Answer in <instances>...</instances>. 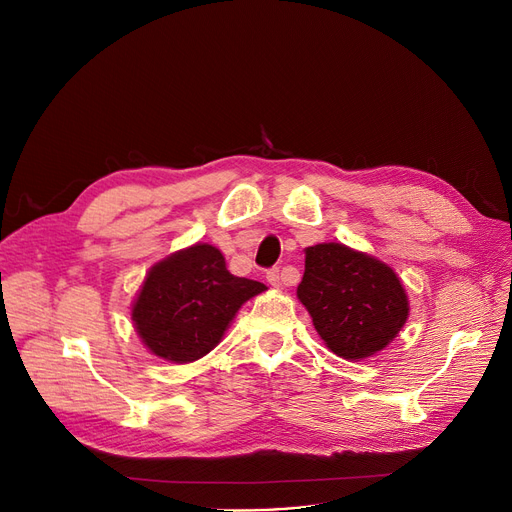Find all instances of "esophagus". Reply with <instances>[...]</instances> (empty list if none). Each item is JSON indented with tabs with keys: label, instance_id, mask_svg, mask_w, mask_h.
I'll return each instance as SVG.
<instances>
[{
	"label": "esophagus",
	"instance_id": "esophagus-1",
	"mask_svg": "<svg viewBox=\"0 0 512 512\" xmlns=\"http://www.w3.org/2000/svg\"><path fill=\"white\" fill-rule=\"evenodd\" d=\"M267 282H270L274 288H280V286H292L297 284V272H294V267H284V270H280V267H274V270L267 272Z\"/></svg>",
	"mask_w": 512,
	"mask_h": 512
}]
</instances>
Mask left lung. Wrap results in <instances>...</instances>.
I'll list each match as a JSON object with an SVG mask.
<instances>
[{
  "label": "left lung",
  "instance_id": "obj_1",
  "mask_svg": "<svg viewBox=\"0 0 512 512\" xmlns=\"http://www.w3.org/2000/svg\"><path fill=\"white\" fill-rule=\"evenodd\" d=\"M297 297L330 351L361 361L396 338L409 317V299L396 272L340 242L305 249Z\"/></svg>",
  "mask_w": 512,
  "mask_h": 512
}]
</instances>
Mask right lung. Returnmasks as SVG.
<instances>
[{
  "label": "right lung",
  "instance_id": "right-lung-1",
  "mask_svg": "<svg viewBox=\"0 0 512 512\" xmlns=\"http://www.w3.org/2000/svg\"><path fill=\"white\" fill-rule=\"evenodd\" d=\"M265 286L228 272L207 242L155 263L132 305V324L155 357L193 363L220 344L230 321Z\"/></svg>",
  "mask_w": 512,
  "mask_h": 512
}]
</instances>
